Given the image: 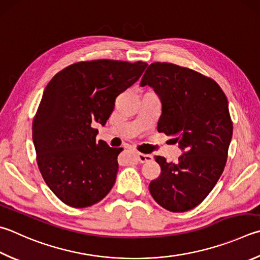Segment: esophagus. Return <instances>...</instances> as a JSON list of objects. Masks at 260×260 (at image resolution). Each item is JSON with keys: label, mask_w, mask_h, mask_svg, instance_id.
<instances>
[{"label": "esophagus", "mask_w": 260, "mask_h": 260, "mask_svg": "<svg viewBox=\"0 0 260 260\" xmlns=\"http://www.w3.org/2000/svg\"><path fill=\"white\" fill-rule=\"evenodd\" d=\"M136 158H138L140 162H146V161H150V160H152V155L139 152V153H136Z\"/></svg>", "instance_id": "1"}]
</instances>
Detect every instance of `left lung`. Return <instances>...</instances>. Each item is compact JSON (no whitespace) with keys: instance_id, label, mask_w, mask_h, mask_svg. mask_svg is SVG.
Here are the masks:
<instances>
[{"instance_id":"8db88e82","label":"left lung","mask_w":260,"mask_h":260,"mask_svg":"<svg viewBox=\"0 0 260 260\" xmlns=\"http://www.w3.org/2000/svg\"><path fill=\"white\" fill-rule=\"evenodd\" d=\"M145 85L161 100L158 132L174 136L184 150L176 162L154 157L161 174L151 181L150 193L169 211L191 210L206 199L225 168L233 133L228 99L214 79L168 62L151 63L141 81Z\"/></svg>"}]
</instances>
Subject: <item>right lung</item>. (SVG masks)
I'll list each match as a JSON object with an SVG mask.
<instances>
[{
	"mask_svg": "<svg viewBox=\"0 0 260 260\" xmlns=\"http://www.w3.org/2000/svg\"><path fill=\"white\" fill-rule=\"evenodd\" d=\"M146 66L142 61H79L46 86L32 120V142L42 176L63 204L91 207L114 186L122 149L96 142L92 124H106L116 98L138 81Z\"/></svg>",
	"mask_w": 260,
	"mask_h": 260,
	"instance_id": "obj_1",
	"label": "right lung"
}]
</instances>
